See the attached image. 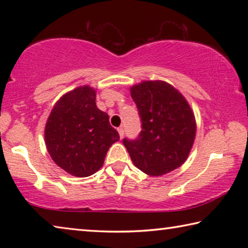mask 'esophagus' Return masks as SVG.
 Returning <instances> with one entry per match:
<instances>
[{
  "mask_svg": "<svg viewBox=\"0 0 248 248\" xmlns=\"http://www.w3.org/2000/svg\"><path fill=\"white\" fill-rule=\"evenodd\" d=\"M118 132H119V136H120V138H121V139H123V138H124V129L123 127H119V128H118Z\"/></svg>",
  "mask_w": 248,
  "mask_h": 248,
  "instance_id": "esophagus-1",
  "label": "esophagus"
}]
</instances>
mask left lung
I'll return each mask as SVG.
<instances>
[{"instance_id":"1","label":"left lung","mask_w":248,"mask_h":248,"mask_svg":"<svg viewBox=\"0 0 248 248\" xmlns=\"http://www.w3.org/2000/svg\"><path fill=\"white\" fill-rule=\"evenodd\" d=\"M141 119L134 140L124 138L133 164L143 173L161 176L177 169L189 155L196 136L191 108L179 92L163 81H146L131 87Z\"/></svg>"}]
</instances>
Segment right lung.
<instances>
[{"mask_svg":"<svg viewBox=\"0 0 248 248\" xmlns=\"http://www.w3.org/2000/svg\"><path fill=\"white\" fill-rule=\"evenodd\" d=\"M95 91L81 86L58 100L45 129L50 156L58 166L77 177H87L104 164L119 133L109 117L96 106Z\"/></svg>","mask_w":248,"mask_h":248,"instance_id":"add662e5","label":"right lung"}]
</instances>
